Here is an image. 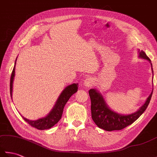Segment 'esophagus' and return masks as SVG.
I'll list each match as a JSON object with an SVG mask.
<instances>
[{
	"instance_id": "1",
	"label": "esophagus",
	"mask_w": 157,
	"mask_h": 157,
	"mask_svg": "<svg viewBox=\"0 0 157 157\" xmlns=\"http://www.w3.org/2000/svg\"><path fill=\"white\" fill-rule=\"evenodd\" d=\"M93 78H90V77H89V78H86L84 82V85L86 88H89V87H91V86L93 85Z\"/></svg>"
}]
</instances>
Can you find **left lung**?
I'll list each match as a JSON object with an SVG mask.
<instances>
[{
  "label": "left lung",
  "instance_id": "left-lung-1",
  "mask_svg": "<svg viewBox=\"0 0 157 157\" xmlns=\"http://www.w3.org/2000/svg\"><path fill=\"white\" fill-rule=\"evenodd\" d=\"M138 52L139 58L147 60L150 62L153 73L151 59L146 56L144 51H140V50H138ZM152 91L153 89L151 94L146 100L144 104L137 111L132 114L122 115L115 112L109 107L102 95L97 90L90 89L89 90V95L91 100V113L93 121L98 128L108 132L121 130L125 128L127 126L132 124L145 111L151 101Z\"/></svg>",
  "mask_w": 157,
  "mask_h": 157
}]
</instances>
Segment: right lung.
<instances>
[{"label":"right lung","mask_w":157,"mask_h":157,"mask_svg":"<svg viewBox=\"0 0 157 157\" xmlns=\"http://www.w3.org/2000/svg\"><path fill=\"white\" fill-rule=\"evenodd\" d=\"M16 61L17 59L15 60L14 67H13V71L11 73V81H10V94H11V98L13 92V84L15 74V73ZM78 84H72L65 87V88L63 90L62 92L61 93V94L59 95V98H57V101H56L55 105L53 106V108L51 109V111L49 112L47 115L44 117L32 121V120H29L25 118L24 117H23L22 115L21 117L23 119H24L26 122H28V123H29L31 126L34 127V128L38 129L44 130L51 128L52 127L56 124V123L59 122V120L61 119L65 105H66V103L67 102L68 100L70 98V97L78 91Z\"/></svg>","instance_id":"add662e5"}]
</instances>
